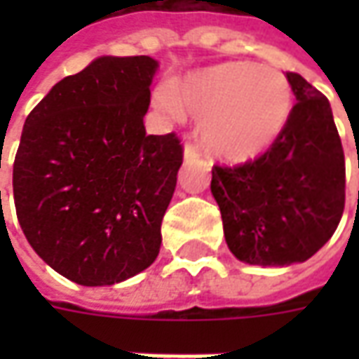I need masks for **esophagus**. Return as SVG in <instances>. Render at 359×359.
<instances>
[{"instance_id": "34e87169", "label": "esophagus", "mask_w": 359, "mask_h": 359, "mask_svg": "<svg viewBox=\"0 0 359 359\" xmlns=\"http://www.w3.org/2000/svg\"><path fill=\"white\" fill-rule=\"evenodd\" d=\"M200 157V151H198V148L196 146H192V144H184V159H198Z\"/></svg>"}]
</instances>
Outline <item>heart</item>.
<instances>
[{"instance_id": "1", "label": "heart", "mask_w": 359, "mask_h": 359, "mask_svg": "<svg viewBox=\"0 0 359 359\" xmlns=\"http://www.w3.org/2000/svg\"><path fill=\"white\" fill-rule=\"evenodd\" d=\"M175 118H200V140L210 156L242 163L277 142L292 111V90L278 69L254 61H226L175 82L157 95Z\"/></svg>"}]
</instances>
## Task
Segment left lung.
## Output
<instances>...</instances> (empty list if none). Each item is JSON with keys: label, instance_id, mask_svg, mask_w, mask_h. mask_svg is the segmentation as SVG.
Instances as JSON below:
<instances>
[{"label": "left lung", "instance_id": "obj_1", "mask_svg": "<svg viewBox=\"0 0 359 359\" xmlns=\"http://www.w3.org/2000/svg\"><path fill=\"white\" fill-rule=\"evenodd\" d=\"M296 105L277 142L256 161L213 167L211 194L229 250L244 264H302L329 242L344 211V151L329 100L286 73Z\"/></svg>", "mask_w": 359, "mask_h": 359}]
</instances>
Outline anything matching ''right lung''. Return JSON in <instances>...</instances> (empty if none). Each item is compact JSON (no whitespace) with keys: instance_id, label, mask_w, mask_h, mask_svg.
<instances>
[{"instance_id":"1","label":"right lung","mask_w":359,"mask_h":359,"mask_svg":"<svg viewBox=\"0 0 359 359\" xmlns=\"http://www.w3.org/2000/svg\"><path fill=\"white\" fill-rule=\"evenodd\" d=\"M159 63L95 57L30 111L13 165V194L28 244L82 286L123 283L148 269L182 165L175 134H146Z\"/></svg>"}]
</instances>
